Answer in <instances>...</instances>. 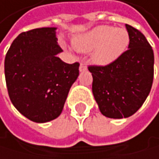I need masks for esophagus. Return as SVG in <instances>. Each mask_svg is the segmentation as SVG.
<instances>
[{"mask_svg": "<svg viewBox=\"0 0 159 159\" xmlns=\"http://www.w3.org/2000/svg\"><path fill=\"white\" fill-rule=\"evenodd\" d=\"M86 70H87L86 64H85V63H83V62H81V63H80V72H84V71H86Z\"/></svg>", "mask_w": 159, "mask_h": 159, "instance_id": "34e87169", "label": "esophagus"}]
</instances>
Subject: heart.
I'll list each match as a JSON object with an SVG mask.
<instances>
[{"mask_svg":"<svg viewBox=\"0 0 159 159\" xmlns=\"http://www.w3.org/2000/svg\"><path fill=\"white\" fill-rule=\"evenodd\" d=\"M129 44V32L125 29L110 26H99L73 39L76 50L92 52V61L106 66L116 61L126 52Z\"/></svg>","mask_w":159,"mask_h":159,"instance_id":"1","label":"heart"}]
</instances>
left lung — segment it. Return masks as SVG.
Listing matches in <instances>:
<instances>
[{
    "label": "left lung",
    "mask_w": 159,
    "mask_h": 159,
    "mask_svg": "<svg viewBox=\"0 0 159 159\" xmlns=\"http://www.w3.org/2000/svg\"><path fill=\"white\" fill-rule=\"evenodd\" d=\"M129 50L111 64L89 66L92 92L102 115L113 119L133 115L146 101L153 80V51L144 34L126 25Z\"/></svg>",
    "instance_id": "obj_1"
}]
</instances>
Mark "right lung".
Segmentation results:
<instances>
[{
    "label": "right lung",
    "instance_id": "obj_1",
    "mask_svg": "<svg viewBox=\"0 0 159 159\" xmlns=\"http://www.w3.org/2000/svg\"><path fill=\"white\" fill-rule=\"evenodd\" d=\"M57 28H40L20 33L4 58V75L13 106L32 122L57 118L72 84L79 77L80 63L63 62Z\"/></svg>",
    "mask_w": 159,
    "mask_h": 159
}]
</instances>
